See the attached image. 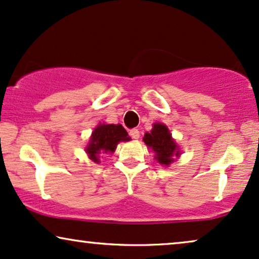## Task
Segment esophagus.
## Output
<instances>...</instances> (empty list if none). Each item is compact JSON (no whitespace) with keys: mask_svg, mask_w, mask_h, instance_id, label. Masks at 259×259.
<instances>
[{"mask_svg":"<svg viewBox=\"0 0 259 259\" xmlns=\"http://www.w3.org/2000/svg\"><path fill=\"white\" fill-rule=\"evenodd\" d=\"M139 135H140L139 131L137 130V128H133V130L130 131V136L132 137L133 139H138L139 138Z\"/></svg>","mask_w":259,"mask_h":259,"instance_id":"34e87169","label":"esophagus"}]
</instances>
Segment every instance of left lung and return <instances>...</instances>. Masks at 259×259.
Returning a JSON list of instances; mask_svg holds the SVG:
<instances>
[{"label": "left lung", "mask_w": 259, "mask_h": 259, "mask_svg": "<svg viewBox=\"0 0 259 259\" xmlns=\"http://www.w3.org/2000/svg\"><path fill=\"white\" fill-rule=\"evenodd\" d=\"M144 143L148 148L152 149L155 152V159H157L158 163L167 167L174 162V157L180 156V150L169 132L168 127L163 123H154L152 130L145 133Z\"/></svg>", "instance_id": "obj_1"}]
</instances>
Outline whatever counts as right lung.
Here are the masks:
<instances>
[{"instance_id": "add662e5", "label": "right lung", "mask_w": 259, "mask_h": 259, "mask_svg": "<svg viewBox=\"0 0 259 259\" xmlns=\"http://www.w3.org/2000/svg\"><path fill=\"white\" fill-rule=\"evenodd\" d=\"M131 140L127 131L120 123H101L92 132L85 151L96 163H100V155L115 151L120 142Z\"/></svg>"}]
</instances>
